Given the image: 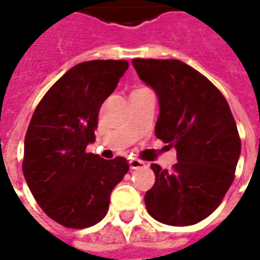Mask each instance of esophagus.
I'll list each match as a JSON object with an SVG mask.
<instances>
[{
  "label": "esophagus",
  "instance_id": "obj_1",
  "mask_svg": "<svg viewBox=\"0 0 260 260\" xmlns=\"http://www.w3.org/2000/svg\"><path fill=\"white\" fill-rule=\"evenodd\" d=\"M143 166H145V161H142V160H138V158H131L129 160L131 170H138Z\"/></svg>",
  "mask_w": 260,
  "mask_h": 260
}]
</instances>
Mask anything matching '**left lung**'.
Here are the masks:
<instances>
[{"label": "left lung", "mask_w": 260, "mask_h": 260, "mask_svg": "<svg viewBox=\"0 0 260 260\" xmlns=\"http://www.w3.org/2000/svg\"><path fill=\"white\" fill-rule=\"evenodd\" d=\"M160 106L156 136L175 147L171 171L152 164L154 185L145 195L149 214L169 225H192L210 216L234 181L241 154L235 119L210 80L178 59L132 61Z\"/></svg>", "instance_id": "left-lung-1"}]
</instances>
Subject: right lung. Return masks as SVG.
Instances as JSON below:
<instances>
[{
  "label": "right lung",
  "mask_w": 260,
  "mask_h": 260,
  "mask_svg": "<svg viewBox=\"0 0 260 260\" xmlns=\"http://www.w3.org/2000/svg\"><path fill=\"white\" fill-rule=\"evenodd\" d=\"M128 61L93 59L75 65L44 94L25 136L23 175L48 217L86 229L107 214L110 195L129 170L125 157L86 153L103 102L118 85Z\"/></svg>",
  "instance_id": "1"
}]
</instances>
